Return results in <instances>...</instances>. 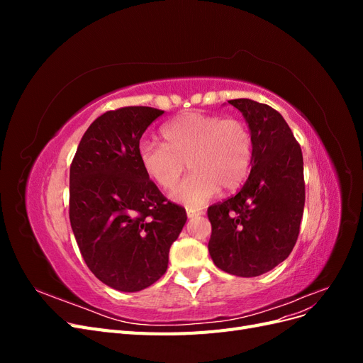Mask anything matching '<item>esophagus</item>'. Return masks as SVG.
Masks as SVG:
<instances>
[{"label": "esophagus", "instance_id": "34e87169", "mask_svg": "<svg viewBox=\"0 0 363 363\" xmlns=\"http://www.w3.org/2000/svg\"><path fill=\"white\" fill-rule=\"evenodd\" d=\"M188 216L189 218H194V216H199V215H203V211H200V208H192V207H188Z\"/></svg>", "mask_w": 363, "mask_h": 363}]
</instances>
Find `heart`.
Segmentation results:
<instances>
[{
	"instance_id": "1",
	"label": "heart",
	"mask_w": 363,
	"mask_h": 363,
	"mask_svg": "<svg viewBox=\"0 0 363 363\" xmlns=\"http://www.w3.org/2000/svg\"><path fill=\"white\" fill-rule=\"evenodd\" d=\"M163 144L142 140L139 163L150 180L172 189L186 169L192 172L171 192L175 201L199 207L218 194L235 191L247 179L252 162V136L245 121L188 112L162 128Z\"/></svg>"
}]
</instances>
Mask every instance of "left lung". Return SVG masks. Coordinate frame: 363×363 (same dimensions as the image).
<instances>
[{"label": "left lung", "mask_w": 363, "mask_h": 363, "mask_svg": "<svg viewBox=\"0 0 363 363\" xmlns=\"http://www.w3.org/2000/svg\"><path fill=\"white\" fill-rule=\"evenodd\" d=\"M245 116L252 162L245 184L207 208L215 265L238 277H256L286 259L298 239L304 211L303 152L286 121L268 104L228 101Z\"/></svg>", "instance_id": "8db88e82"}]
</instances>
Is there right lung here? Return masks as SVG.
Masks as SVG:
<instances>
[{"mask_svg": "<svg viewBox=\"0 0 363 363\" xmlns=\"http://www.w3.org/2000/svg\"><path fill=\"white\" fill-rule=\"evenodd\" d=\"M160 115L155 107L127 106L98 116L69 168L75 240L87 268L116 291L136 292L157 281L188 219L139 163V140Z\"/></svg>", "mask_w": 363, "mask_h": 363, "instance_id": "obj_1", "label": "right lung"}]
</instances>
